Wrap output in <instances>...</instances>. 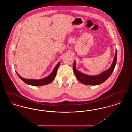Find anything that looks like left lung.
Here are the masks:
<instances>
[{
  "label": "left lung",
  "mask_w": 132,
  "mask_h": 132,
  "mask_svg": "<svg viewBox=\"0 0 132 132\" xmlns=\"http://www.w3.org/2000/svg\"><path fill=\"white\" fill-rule=\"evenodd\" d=\"M117 61V50L111 67L107 70L101 73L99 75L89 76L83 74L76 69V61L74 62L73 70L77 79L82 84L87 85H98L105 82L111 75L116 66Z\"/></svg>",
  "instance_id": "obj_1"
}]
</instances>
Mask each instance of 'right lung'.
Returning a JSON list of instances; mask_svg holds the SVG:
<instances>
[{"label": "right lung", "mask_w": 132, "mask_h": 132, "mask_svg": "<svg viewBox=\"0 0 132 132\" xmlns=\"http://www.w3.org/2000/svg\"><path fill=\"white\" fill-rule=\"evenodd\" d=\"M60 62L58 63L56 65V66L54 67V69L53 70L52 72L51 73L50 75L48 76L47 77L40 79V80H35V79H25L22 77L21 76H20L19 74L17 72L16 73L19 76V78L23 81L26 83L28 85H31V86H44L47 84H50V82L53 81V80L54 79L56 75L57 71L58 68L59 67V66L60 65Z\"/></svg>", "instance_id": "obj_1"}]
</instances>
